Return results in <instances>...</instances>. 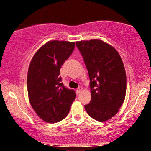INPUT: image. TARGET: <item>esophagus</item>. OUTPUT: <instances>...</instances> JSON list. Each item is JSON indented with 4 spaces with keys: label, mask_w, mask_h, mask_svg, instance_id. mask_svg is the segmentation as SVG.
<instances>
[{
    "label": "esophagus",
    "mask_w": 151,
    "mask_h": 151,
    "mask_svg": "<svg viewBox=\"0 0 151 151\" xmlns=\"http://www.w3.org/2000/svg\"><path fill=\"white\" fill-rule=\"evenodd\" d=\"M82 88L81 86H79L77 88V90H76V92H77L78 94H80L81 92H82Z\"/></svg>",
    "instance_id": "esophagus-1"
}]
</instances>
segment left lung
I'll return each instance as SVG.
<instances>
[{
    "label": "left lung",
    "mask_w": 151,
    "mask_h": 151,
    "mask_svg": "<svg viewBox=\"0 0 151 151\" xmlns=\"http://www.w3.org/2000/svg\"><path fill=\"white\" fill-rule=\"evenodd\" d=\"M88 71L91 101L84 106L90 117L105 122L117 114L126 93L122 59L112 46L99 39L76 42Z\"/></svg>",
    "instance_id": "obj_1"
}]
</instances>
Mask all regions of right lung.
Wrapping results in <instances>:
<instances>
[{
  "label": "right lung",
  "instance_id": "1",
  "mask_svg": "<svg viewBox=\"0 0 151 151\" xmlns=\"http://www.w3.org/2000/svg\"><path fill=\"white\" fill-rule=\"evenodd\" d=\"M74 48V42L49 41L30 62L27 78L29 103L36 114L48 123L65 119L76 97V92L65 87L59 76L61 65Z\"/></svg>",
  "mask_w": 151,
  "mask_h": 151
}]
</instances>
